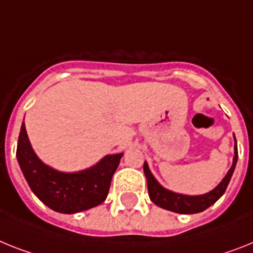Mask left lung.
Masks as SVG:
<instances>
[{
  "label": "left lung",
  "instance_id": "left-lung-1",
  "mask_svg": "<svg viewBox=\"0 0 253 253\" xmlns=\"http://www.w3.org/2000/svg\"><path fill=\"white\" fill-rule=\"evenodd\" d=\"M234 159H233V166L229 169V172L226 173L222 181L216 186L212 192L207 193L203 195H197V197H190V195H182L177 194V193L169 192L163 186L158 184L154 176L148 169V163H144V173H145L146 182H148V193H149L150 201L153 203H156L157 206L162 207L169 211L177 212V213H185V215H190V213H198V212L205 211L206 209H209L210 206L217 201L220 197L225 193L228 184L231 179V175L234 172L235 165H237V159H238V149H237V141H235L234 146Z\"/></svg>",
  "mask_w": 253,
  "mask_h": 253
}]
</instances>
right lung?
<instances>
[{
	"label": "right lung",
	"mask_w": 253,
	"mask_h": 253,
	"mask_svg": "<svg viewBox=\"0 0 253 253\" xmlns=\"http://www.w3.org/2000/svg\"><path fill=\"white\" fill-rule=\"evenodd\" d=\"M122 156L121 153L104 157L96 166L81 172H59L43 165L36 156L24 122L16 149L18 162L32 192L47 207L61 213H76L103 203Z\"/></svg>",
	"instance_id": "obj_1"
}]
</instances>
